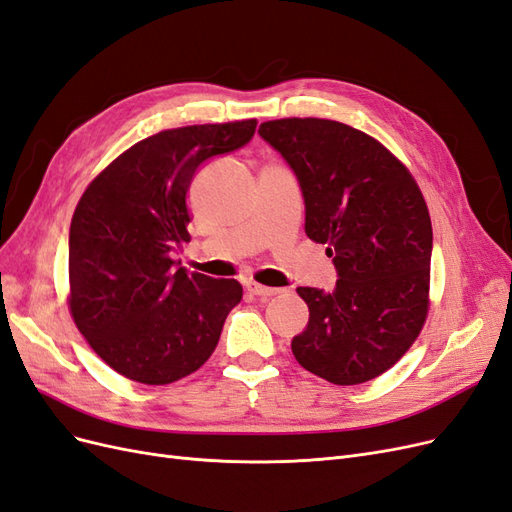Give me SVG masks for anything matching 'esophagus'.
<instances>
[{"label":"esophagus","mask_w":512,"mask_h":512,"mask_svg":"<svg viewBox=\"0 0 512 512\" xmlns=\"http://www.w3.org/2000/svg\"><path fill=\"white\" fill-rule=\"evenodd\" d=\"M247 290H250L252 294H256V297H260V299H269V297H275V294H280V292H282V288L262 286V284H256V282H250V284H247Z\"/></svg>","instance_id":"34e87169"}]
</instances>
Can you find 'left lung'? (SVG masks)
<instances>
[{
  "instance_id": "1",
  "label": "left lung",
  "mask_w": 512,
  "mask_h": 512,
  "mask_svg": "<svg viewBox=\"0 0 512 512\" xmlns=\"http://www.w3.org/2000/svg\"><path fill=\"white\" fill-rule=\"evenodd\" d=\"M305 198L307 237L327 245L333 292L297 288L309 322L292 339L301 367L339 386L391 369L429 312L431 218L406 164L346 123L286 117L260 123Z\"/></svg>"
}]
</instances>
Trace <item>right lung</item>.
<instances>
[{
    "mask_svg": "<svg viewBox=\"0 0 512 512\" xmlns=\"http://www.w3.org/2000/svg\"><path fill=\"white\" fill-rule=\"evenodd\" d=\"M256 119L203 123L143 138L87 185L70 224L68 307L76 329L117 374L170 384L203 365L243 288L177 267L190 241L196 168L243 147Z\"/></svg>",
    "mask_w": 512,
    "mask_h": 512,
    "instance_id": "1",
    "label": "right lung"
}]
</instances>
